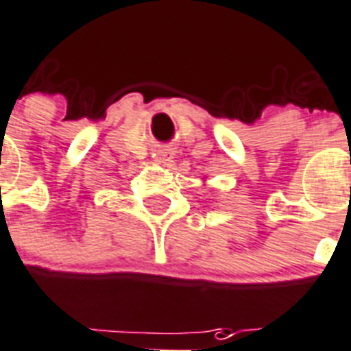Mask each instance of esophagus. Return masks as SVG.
Listing matches in <instances>:
<instances>
[{"label":"esophagus","instance_id":"obj_1","mask_svg":"<svg viewBox=\"0 0 351 351\" xmlns=\"http://www.w3.org/2000/svg\"><path fill=\"white\" fill-rule=\"evenodd\" d=\"M158 159H159V162L170 161V159H172V152H170L168 148H165V150H159V152H158Z\"/></svg>","mask_w":351,"mask_h":351}]
</instances>
